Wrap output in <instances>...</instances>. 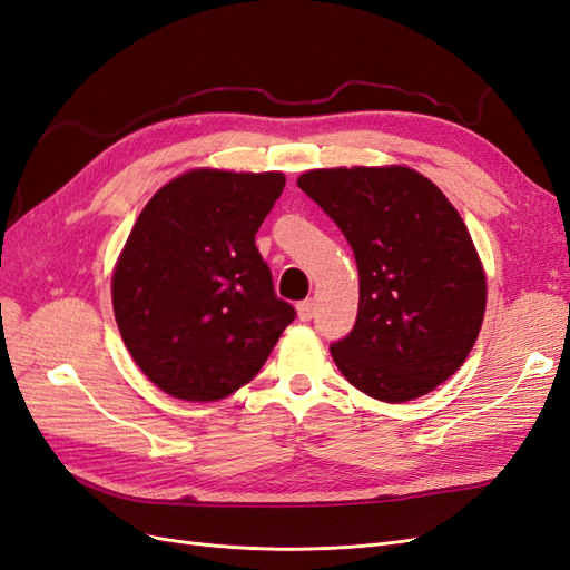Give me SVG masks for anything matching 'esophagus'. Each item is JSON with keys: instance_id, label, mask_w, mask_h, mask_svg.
Instances as JSON below:
<instances>
[{"instance_id": "1", "label": "esophagus", "mask_w": 570, "mask_h": 570, "mask_svg": "<svg viewBox=\"0 0 570 570\" xmlns=\"http://www.w3.org/2000/svg\"><path fill=\"white\" fill-rule=\"evenodd\" d=\"M297 314H299V321H312L314 318V302L312 299H304V302H299V306H297Z\"/></svg>"}]
</instances>
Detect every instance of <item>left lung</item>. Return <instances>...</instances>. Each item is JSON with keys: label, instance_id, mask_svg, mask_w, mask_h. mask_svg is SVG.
Masks as SVG:
<instances>
[{"label": "left lung", "instance_id": "obj_1", "mask_svg": "<svg viewBox=\"0 0 570 570\" xmlns=\"http://www.w3.org/2000/svg\"><path fill=\"white\" fill-rule=\"evenodd\" d=\"M297 185L356 258V323L331 347L340 373L390 404L433 392L461 368L485 316V271L463 218L406 166L316 168Z\"/></svg>", "mask_w": 570, "mask_h": 570}]
</instances>
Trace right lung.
Returning a JSON list of instances; mask_svg holds the SVG:
<instances>
[{
  "instance_id": "right-lung-1",
  "label": "right lung",
  "mask_w": 570,
  "mask_h": 570,
  "mask_svg": "<svg viewBox=\"0 0 570 570\" xmlns=\"http://www.w3.org/2000/svg\"><path fill=\"white\" fill-rule=\"evenodd\" d=\"M283 187L275 170L197 168L137 216L114 271V316L135 364L166 394H233L295 321L254 243Z\"/></svg>"
}]
</instances>
